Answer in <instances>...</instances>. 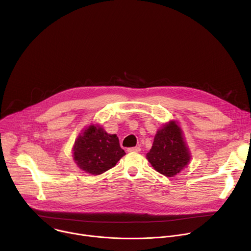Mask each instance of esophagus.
<instances>
[{
    "label": "esophagus",
    "instance_id": "1",
    "mask_svg": "<svg viewBox=\"0 0 251 251\" xmlns=\"http://www.w3.org/2000/svg\"><path fill=\"white\" fill-rule=\"evenodd\" d=\"M127 151H128L129 153H133V152L138 153V152L141 151V148H140V147H133V148H129Z\"/></svg>",
    "mask_w": 251,
    "mask_h": 251
}]
</instances>
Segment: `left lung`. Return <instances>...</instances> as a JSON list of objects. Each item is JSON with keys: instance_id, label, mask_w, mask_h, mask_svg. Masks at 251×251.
I'll return each mask as SVG.
<instances>
[{"instance_id": "obj_1", "label": "left lung", "mask_w": 251, "mask_h": 251, "mask_svg": "<svg viewBox=\"0 0 251 251\" xmlns=\"http://www.w3.org/2000/svg\"><path fill=\"white\" fill-rule=\"evenodd\" d=\"M146 158L157 172L166 176H175L188 167L192 156L176 121L170 120L157 131Z\"/></svg>"}]
</instances>
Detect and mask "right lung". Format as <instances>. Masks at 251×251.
<instances>
[{
	"instance_id": "right-lung-1",
	"label": "right lung",
	"mask_w": 251,
	"mask_h": 251,
	"mask_svg": "<svg viewBox=\"0 0 251 251\" xmlns=\"http://www.w3.org/2000/svg\"><path fill=\"white\" fill-rule=\"evenodd\" d=\"M125 154L117 135L108 134L99 124L84 128L73 147V157L77 167L94 176L113 168Z\"/></svg>"
}]
</instances>
